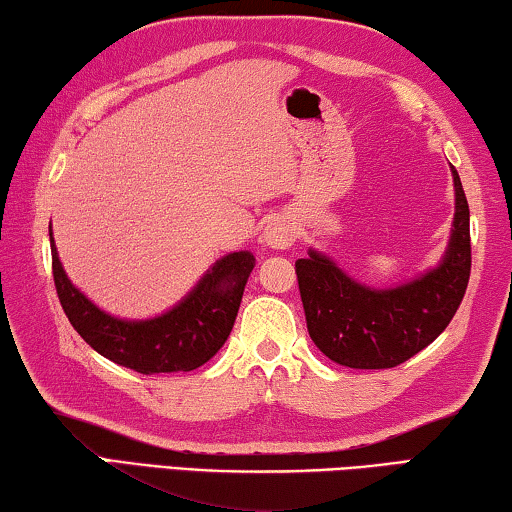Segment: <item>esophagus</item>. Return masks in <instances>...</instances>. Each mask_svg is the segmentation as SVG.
Returning <instances> with one entry per match:
<instances>
[{"mask_svg": "<svg viewBox=\"0 0 512 512\" xmlns=\"http://www.w3.org/2000/svg\"><path fill=\"white\" fill-rule=\"evenodd\" d=\"M295 224H292L288 217H274V220L267 222L263 231V242L272 249H288L292 242H295Z\"/></svg>", "mask_w": 512, "mask_h": 512, "instance_id": "obj_1", "label": "esophagus"}]
</instances>
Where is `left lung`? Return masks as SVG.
<instances>
[{"label": "left lung", "instance_id": "8db88e82", "mask_svg": "<svg viewBox=\"0 0 512 512\" xmlns=\"http://www.w3.org/2000/svg\"><path fill=\"white\" fill-rule=\"evenodd\" d=\"M456 190L454 229L438 267L397 288L376 290L351 279L329 256L308 249L295 263L308 333L324 356L354 370H388L429 347L465 297L472 245L463 183Z\"/></svg>", "mask_w": 512, "mask_h": 512}]
</instances>
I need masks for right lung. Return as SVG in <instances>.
<instances>
[{
    "mask_svg": "<svg viewBox=\"0 0 512 512\" xmlns=\"http://www.w3.org/2000/svg\"><path fill=\"white\" fill-rule=\"evenodd\" d=\"M49 242L56 292L67 320L97 354L140 374L190 372L208 363L229 338L242 292L256 265L251 251H233L220 258L167 313L152 320H120L72 286L58 258L52 229Z\"/></svg>",
    "mask_w": 512,
    "mask_h": 512,
    "instance_id": "obj_1",
    "label": "right lung"
}]
</instances>
